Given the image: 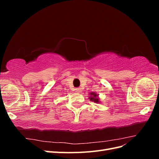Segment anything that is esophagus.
I'll return each instance as SVG.
<instances>
[{
    "label": "esophagus",
    "instance_id": "esophagus-1",
    "mask_svg": "<svg viewBox=\"0 0 159 159\" xmlns=\"http://www.w3.org/2000/svg\"><path fill=\"white\" fill-rule=\"evenodd\" d=\"M81 88H76L75 89V91L76 92H78V93H80V92H81Z\"/></svg>",
    "mask_w": 159,
    "mask_h": 159
}]
</instances>
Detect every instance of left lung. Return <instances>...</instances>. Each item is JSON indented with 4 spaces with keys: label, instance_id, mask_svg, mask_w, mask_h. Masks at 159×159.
Wrapping results in <instances>:
<instances>
[{
    "label": "left lung",
    "instance_id": "left-lung-1",
    "mask_svg": "<svg viewBox=\"0 0 159 159\" xmlns=\"http://www.w3.org/2000/svg\"><path fill=\"white\" fill-rule=\"evenodd\" d=\"M98 95H99L98 94H97L95 92H91L90 93V96L89 97V99H90V101H91V102L99 103H100V102H99V99L98 98Z\"/></svg>",
    "mask_w": 159,
    "mask_h": 159
}]
</instances>
